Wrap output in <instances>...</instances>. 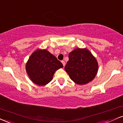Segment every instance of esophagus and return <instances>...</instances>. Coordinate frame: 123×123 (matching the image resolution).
Masks as SVG:
<instances>
[{"label":"esophagus","mask_w":123,"mask_h":123,"mask_svg":"<svg viewBox=\"0 0 123 123\" xmlns=\"http://www.w3.org/2000/svg\"><path fill=\"white\" fill-rule=\"evenodd\" d=\"M62 64H63V66H65V65H66V63H65V62L64 61V60H62Z\"/></svg>","instance_id":"1"}]
</instances>
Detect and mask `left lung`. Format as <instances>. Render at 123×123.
I'll return each instance as SVG.
<instances>
[{"label": "left lung", "instance_id": "left-lung-1", "mask_svg": "<svg viewBox=\"0 0 123 123\" xmlns=\"http://www.w3.org/2000/svg\"><path fill=\"white\" fill-rule=\"evenodd\" d=\"M64 69L72 80L78 85L92 81L98 71L96 58L87 49H75L69 53Z\"/></svg>", "mask_w": 123, "mask_h": 123}]
</instances>
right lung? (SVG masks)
<instances>
[{"mask_svg": "<svg viewBox=\"0 0 123 123\" xmlns=\"http://www.w3.org/2000/svg\"><path fill=\"white\" fill-rule=\"evenodd\" d=\"M63 65L47 50L37 49L29 59L26 69L31 80L39 86L50 82L54 73Z\"/></svg>", "mask_w": 123, "mask_h": 123, "instance_id": "obj_1", "label": "right lung"}]
</instances>
